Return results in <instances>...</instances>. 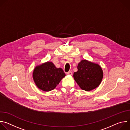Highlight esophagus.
<instances>
[{
	"label": "esophagus",
	"instance_id": "esophagus-1",
	"mask_svg": "<svg viewBox=\"0 0 130 130\" xmlns=\"http://www.w3.org/2000/svg\"><path fill=\"white\" fill-rule=\"evenodd\" d=\"M67 74L68 75H72V72H71V71H68V72H67Z\"/></svg>",
	"mask_w": 130,
	"mask_h": 130
}]
</instances>
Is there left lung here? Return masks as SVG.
Segmentation results:
<instances>
[{
	"label": "left lung",
	"mask_w": 130,
	"mask_h": 130,
	"mask_svg": "<svg viewBox=\"0 0 130 130\" xmlns=\"http://www.w3.org/2000/svg\"><path fill=\"white\" fill-rule=\"evenodd\" d=\"M77 68L78 71L73 73V78L82 89L90 91L100 85L103 73L99 65L83 60Z\"/></svg>",
	"instance_id": "1"
}]
</instances>
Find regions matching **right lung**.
<instances>
[{"instance_id": "obj_1", "label": "right lung", "mask_w": 130, "mask_h": 130, "mask_svg": "<svg viewBox=\"0 0 130 130\" xmlns=\"http://www.w3.org/2000/svg\"><path fill=\"white\" fill-rule=\"evenodd\" d=\"M65 76L63 70L57 68L51 62L36 66L33 72V79L36 86L45 91L54 89Z\"/></svg>"}]
</instances>
